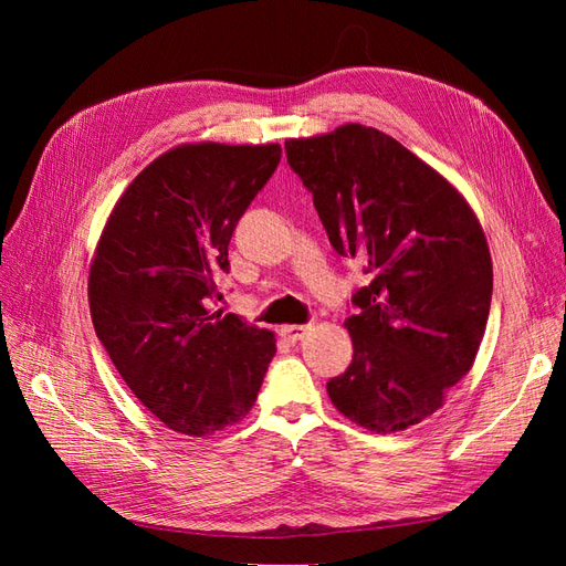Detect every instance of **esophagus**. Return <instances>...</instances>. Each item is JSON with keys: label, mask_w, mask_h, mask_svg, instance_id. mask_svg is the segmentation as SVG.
Here are the masks:
<instances>
[{"label": "esophagus", "mask_w": 566, "mask_h": 566, "mask_svg": "<svg viewBox=\"0 0 566 566\" xmlns=\"http://www.w3.org/2000/svg\"><path fill=\"white\" fill-rule=\"evenodd\" d=\"M306 331H310V325H281L279 328V335L287 342H297L306 335Z\"/></svg>", "instance_id": "obj_1"}]
</instances>
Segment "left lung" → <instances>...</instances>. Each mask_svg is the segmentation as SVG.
I'll return each mask as SVG.
<instances>
[{"label": "left lung", "mask_w": 566, "mask_h": 566, "mask_svg": "<svg viewBox=\"0 0 566 566\" xmlns=\"http://www.w3.org/2000/svg\"><path fill=\"white\" fill-rule=\"evenodd\" d=\"M285 153L335 252L370 276L345 321L354 358L328 397L364 430L401 432L437 413L482 345L493 293L484 229L449 179L375 127L287 139Z\"/></svg>", "instance_id": "8db88e82"}]
</instances>
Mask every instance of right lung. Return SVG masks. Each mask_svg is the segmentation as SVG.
I'll return each instance as SVG.
<instances>
[{"mask_svg": "<svg viewBox=\"0 0 566 566\" xmlns=\"http://www.w3.org/2000/svg\"><path fill=\"white\" fill-rule=\"evenodd\" d=\"M279 144H181L117 198L90 266V312L117 373L169 430L205 437L248 416L276 337L210 310L238 219Z\"/></svg>", "mask_w": 566, "mask_h": 566, "instance_id": "add662e5", "label": "right lung"}]
</instances>
